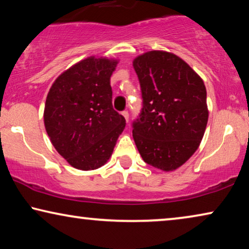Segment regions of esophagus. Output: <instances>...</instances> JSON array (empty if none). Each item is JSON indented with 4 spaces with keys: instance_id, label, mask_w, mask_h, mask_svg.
Masks as SVG:
<instances>
[{
    "instance_id": "1",
    "label": "esophagus",
    "mask_w": 249,
    "mask_h": 249,
    "mask_svg": "<svg viewBox=\"0 0 249 249\" xmlns=\"http://www.w3.org/2000/svg\"><path fill=\"white\" fill-rule=\"evenodd\" d=\"M122 115H123V116H124L126 122H127L128 121V116H129V114H128L127 110H124V112H122Z\"/></svg>"
}]
</instances>
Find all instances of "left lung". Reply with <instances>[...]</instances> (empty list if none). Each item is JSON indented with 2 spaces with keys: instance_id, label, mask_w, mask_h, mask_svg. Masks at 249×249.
I'll return each mask as SVG.
<instances>
[{
  "instance_id": "1",
  "label": "left lung",
  "mask_w": 249,
  "mask_h": 249,
  "mask_svg": "<svg viewBox=\"0 0 249 249\" xmlns=\"http://www.w3.org/2000/svg\"><path fill=\"white\" fill-rule=\"evenodd\" d=\"M143 107L133 139L144 162L173 171L198 150L208 123L203 80L171 53L152 50L133 61Z\"/></svg>"
}]
</instances>
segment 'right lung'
Instances as JSON below:
<instances>
[{
  "label": "right lung",
  "instance_id": "add662e5",
  "mask_svg": "<svg viewBox=\"0 0 249 249\" xmlns=\"http://www.w3.org/2000/svg\"><path fill=\"white\" fill-rule=\"evenodd\" d=\"M118 60L88 57L59 76L48 92L44 126L70 165L89 171L109 160L125 118L113 108L110 76Z\"/></svg>",
  "mask_w": 249,
  "mask_h": 249
}]
</instances>
